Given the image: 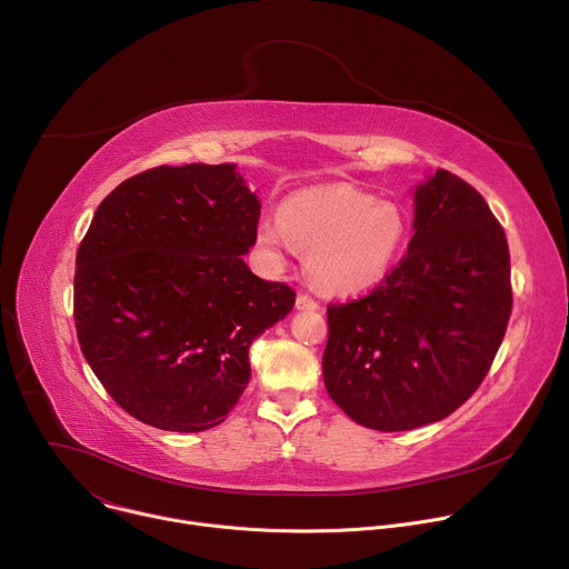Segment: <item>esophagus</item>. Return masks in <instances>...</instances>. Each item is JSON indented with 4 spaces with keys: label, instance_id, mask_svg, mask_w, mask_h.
Returning a JSON list of instances; mask_svg holds the SVG:
<instances>
[{
    "label": "esophagus",
    "instance_id": "34e87169",
    "mask_svg": "<svg viewBox=\"0 0 569 569\" xmlns=\"http://www.w3.org/2000/svg\"><path fill=\"white\" fill-rule=\"evenodd\" d=\"M295 308H297V310H319V303H317L315 299H310L308 295H297Z\"/></svg>",
    "mask_w": 569,
    "mask_h": 569
}]
</instances>
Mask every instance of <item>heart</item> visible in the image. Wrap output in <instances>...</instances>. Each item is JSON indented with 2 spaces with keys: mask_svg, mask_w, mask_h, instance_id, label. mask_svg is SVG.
Segmentation results:
<instances>
[{
  "mask_svg": "<svg viewBox=\"0 0 569 569\" xmlns=\"http://www.w3.org/2000/svg\"><path fill=\"white\" fill-rule=\"evenodd\" d=\"M408 242V218L393 202L349 184L295 191L279 218L257 224V246L272 268H286L295 250L317 290L353 297L380 283Z\"/></svg>",
  "mask_w": 569,
  "mask_h": 569,
  "instance_id": "1",
  "label": "heart"
}]
</instances>
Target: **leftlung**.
Segmentation results:
<instances>
[{
    "label": "left lung",
    "mask_w": 569,
    "mask_h": 569,
    "mask_svg": "<svg viewBox=\"0 0 569 569\" xmlns=\"http://www.w3.org/2000/svg\"><path fill=\"white\" fill-rule=\"evenodd\" d=\"M412 227L398 268L327 312L323 385L356 423L380 432L441 421L468 400L513 301L505 229L461 178L430 173L415 189Z\"/></svg>",
    "instance_id": "left-lung-1"
}]
</instances>
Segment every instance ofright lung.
Wrapping results in <instances>:
<instances>
[{"label": "right lung", "mask_w": 569, "mask_h": 569, "mask_svg": "<svg viewBox=\"0 0 569 569\" xmlns=\"http://www.w3.org/2000/svg\"><path fill=\"white\" fill-rule=\"evenodd\" d=\"M259 213L236 164L157 167L99 204L76 254V333L141 423L220 426L250 382V345L292 310L295 292L242 259Z\"/></svg>", "instance_id": "obj_1"}]
</instances>
